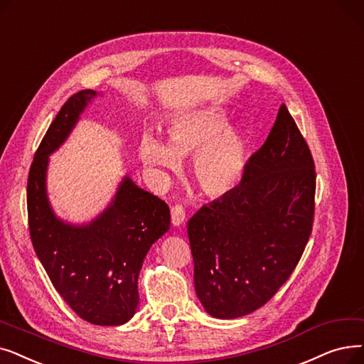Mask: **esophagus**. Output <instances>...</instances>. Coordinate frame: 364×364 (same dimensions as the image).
<instances>
[{
  "mask_svg": "<svg viewBox=\"0 0 364 364\" xmlns=\"http://www.w3.org/2000/svg\"><path fill=\"white\" fill-rule=\"evenodd\" d=\"M170 213H171V223L175 225V227H179V225L185 222V209L182 204L171 205Z\"/></svg>",
  "mask_w": 364,
  "mask_h": 364,
  "instance_id": "34e87169",
  "label": "esophagus"
}]
</instances>
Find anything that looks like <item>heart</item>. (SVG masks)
<instances>
[{
    "label": "heart",
    "instance_id": "1",
    "mask_svg": "<svg viewBox=\"0 0 364 364\" xmlns=\"http://www.w3.org/2000/svg\"><path fill=\"white\" fill-rule=\"evenodd\" d=\"M227 115L218 108H203L173 121L168 144L148 134L141 145L142 161L157 171H176L182 157L196 155L193 178L210 197L230 193L240 182L246 163L245 136L227 127Z\"/></svg>",
    "mask_w": 364,
    "mask_h": 364
}]
</instances>
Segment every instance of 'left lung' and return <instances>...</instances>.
Returning a JSON list of instances; mask_svg holds the SVG:
<instances>
[{
	"label": "left lung",
	"instance_id": "left-lung-1",
	"mask_svg": "<svg viewBox=\"0 0 364 364\" xmlns=\"http://www.w3.org/2000/svg\"><path fill=\"white\" fill-rule=\"evenodd\" d=\"M316 167L284 103L230 193L188 220L196 293L216 318L265 305L296 268L313 231Z\"/></svg>",
	"mask_w": 364,
	"mask_h": 364
}]
</instances>
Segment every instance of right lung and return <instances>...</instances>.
Returning <instances> with one entry per match:
<instances>
[{"label":"right lung","mask_w":364,"mask_h":364,"mask_svg":"<svg viewBox=\"0 0 364 364\" xmlns=\"http://www.w3.org/2000/svg\"><path fill=\"white\" fill-rule=\"evenodd\" d=\"M96 92L69 97L50 124L29 168L26 203L33 250L59 295L82 320L99 326L127 323L139 304L137 279L149 247L170 228L168 205L121 182L111 205L89 225L58 219L46 194L48 155L75 126Z\"/></svg>","instance_id":"add662e5"}]
</instances>
